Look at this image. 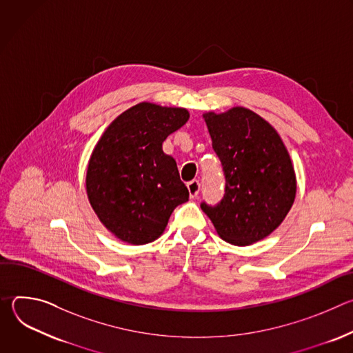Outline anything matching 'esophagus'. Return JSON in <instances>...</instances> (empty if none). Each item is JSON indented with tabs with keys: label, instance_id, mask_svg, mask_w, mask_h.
<instances>
[{
	"label": "esophagus",
	"instance_id": "esophagus-1",
	"mask_svg": "<svg viewBox=\"0 0 353 353\" xmlns=\"http://www.w3.org/2000/svg\"><path fill=\"white\" fill-rule=\"evenodd\" d=\"M187 188H188V194H190V198H196L198 194H199V188H201V184L198 180H192L187 184Z\"/></svg>",
	"mask_w": 353,
	"mask_h": 353
}]
</instances>
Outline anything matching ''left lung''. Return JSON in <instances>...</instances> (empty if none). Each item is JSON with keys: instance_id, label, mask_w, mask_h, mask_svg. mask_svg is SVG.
I'll return each instance as SVG.
<instances>
[{"instance_id": "left-lung-1", "label": "left lung", "mask_w": 353, "mask_h": 353, "mask_svg": "<svg viewBox=\"0 0 353 353\" xmlns=\"http://www.w3.org/2000/svg\"><path fill=\"white\" fill-rule=\"evenodd\" d=\"M226 185L221 203L201 204L216 233L234 245L270 236L286 218L296 196V174L276 130L253 110L236 106L203 114Z\"/></svg>"}]
</instances>
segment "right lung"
Instances as JSON below:
<instances>
[{"label": "right lung", "mask_w": 353, "mask_h": 353, "mask_svg": "<svg viewBox=\"0 0 353 353\" xmlns=\"http://www.w3.org/2000/svg\"><path fill=\"white\" fill-rule=\"evenodd\" d=\"M190 117L183 108L138 103L106 128L88 163L86 194L108 230L130 244L157 240L174 208L188 201L163 141Z\"/></svg>", "instance_id": "right-lung-1"}]
</instances>
